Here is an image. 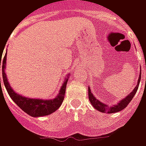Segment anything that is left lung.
<instances>
[{"instance_id":"8db88e82","label":"left lung","mask_w":146,"mask_h":146,"mask_svg":"<svg viewBox=\"0 0 146 146\" xmlns=\"http://www.w3.org/2000/svg\"><path fill=\"white\" fill-rule=\"evenodd\" d=\"M141 72H140V74H139V77H138V83H137V85L135 86V88L133 89L130 94H129L127 96H126V98L121 99L119 102H117L116 105L114 106H109L106 103H103L101 101H99L98 99L95 98L94 95L92 94V92H91V89H90V87H88V98L89 100L92 103V106L95 108V110H97L99 112L101 113H116V112H119L121 111L123 109H125L127 107V106L130 103V102L131 101L133 97L135 96L136 92L138 91V86H139V83H140V80H141Z\"/></svg>"}]
</instances>
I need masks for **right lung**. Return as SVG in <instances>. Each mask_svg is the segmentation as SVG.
<instances>
[{
    "mask_svg": "<svg viewBox=\"0 0 146 146\" xmlns=\"http://www.w3.org/2000/svg\"><path fill=\"white\" fill-rule=\"evenodd\" d=\"M1 54L0 59V69H2V76H3V81L5 86V88L8 92V95L14 101L18 106L21 108L27 113L33 117H39V116H44L50 115L52 113L55 112L56 110L60 107L61 105L64 100L67 82L69 79V75L66 77L63 84L61 86L60 90L58 91V94L54 98L51 99H42V98H31L28 97H25L23 95H21L15 92L12 89L8 78L5 73V68H6V59H7V52L5 54L4 59L1 61ZM0 84H1V77H0Z\"/></svg>",
    "mask_w": 146,
    "mask_h": 146,
    "instance_id": "right-lung-1",
    "label": "right lung"
}]
</instances>
